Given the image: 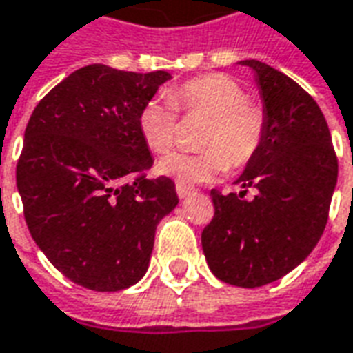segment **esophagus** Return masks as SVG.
Instances as JSON below:
<instances>
[{
	"label": "esophagus",
	"mask_w": 353,
	"mask_h": 353,
	"mask_svg": "<svg viewBox=\"0 0 353 353\" xmlns=\"http://www.w3.org/2000/svg\"><path fill=\"white\" fill-rule=\"evenodd\" d=\"M176 194H179L181 199H186V197L194 194V188H190L186 184H179V182H176Z\"/></svg>",
	"instance_id": "1"
}]
</instances>
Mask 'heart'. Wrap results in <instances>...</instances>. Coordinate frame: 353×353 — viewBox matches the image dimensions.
Here are the masks:
<instances>
[{
  "mask_svg": "<svg viewBox=\"0 0 353 353\" xmlns=\"http://www.w3.org/2000/svg\"><path fill=\"white\" fill-rule=\"evenodd\" d=\"M176 110L209 117L199 154L172 152L159 159L157 171L179 184L205 182L226 171L245 169L264 146L268 114L247 99L243 85L224 74H205L172 87L169 101L146 102L139 112V131L154 154L171 150L176 137Z\"/></svg>",
  "mask_w": 353,
  "mask_h": 353,
  "instance_id": "heart-1",
  "label": "heart"
}]
</instances>
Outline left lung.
Segmentation results:
<instances>
[{
  "instance_id": "obj_1",
  "label": "left lung",
  "mask_w": 353,
  "mask_h": 353,
  "mask_svg": "<svg viewBox=\"0 0 353 353\" xmlns=\"http://www.w3.org/2000/svg\"><path fill=\"white\" fill-rule=\"evenodd\" d=\"M256 74L268 132L236 181L239 194L211 190L214 216L201 232L205 259L221 281L262 287L296 268L323 234L339 159L323 112L291 77L261 61ZM255 196L247 198L248 190Z\"/></svg>"
}]
</instances>
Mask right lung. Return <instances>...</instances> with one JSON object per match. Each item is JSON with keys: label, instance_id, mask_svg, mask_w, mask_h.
<instances>
[{"label": "right lung", "instance_id": "right-lung-1", "mask_svg": "<svg viewBox=\"0 0 353 353\" xmlns=\"http://www.w3.org/2000/svg\"><path fill=\"white\" fill-rule=\"evenodd\" d=\"M167 72L76 70L32 112L17 188L37 247L70 281L121 291L150 264L159 221L176 207L174 182L148 179L154 159L139 112Z\"/></svg>", "mask_w": 353, "mask_h": 353}]
</instances>
